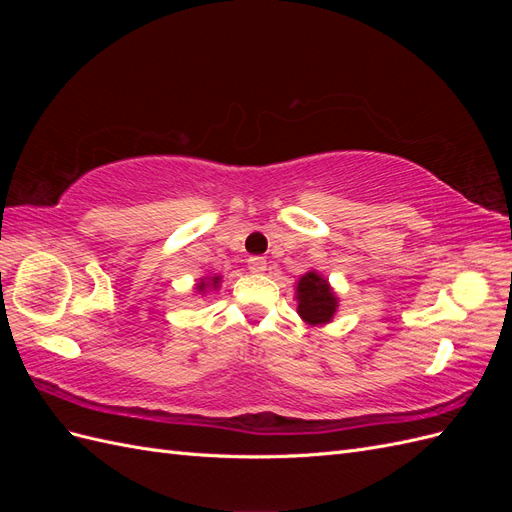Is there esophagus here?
<instances>
[{"instance_id":"obj_1","label":"esophagus","mask_w":512,"mask_h":512,"mask_svg":"<svg viewBox=\"0 0 512 512\" xmlns=\"http://www.w3.org/2000/svg\"><path fill=\"white\" fill-rule=\"evenodd\" d=\"M247 269H250L252 273H262L267 269V260L262 256H250L247 258Z\"/></svg>"}]
</instances>
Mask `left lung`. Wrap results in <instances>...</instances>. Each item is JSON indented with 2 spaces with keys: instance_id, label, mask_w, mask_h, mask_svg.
<instances>
[{
  "instance_id": "obj_1",
  "label": "left lung",
  "mask_w": 512,
  "mask_h": 512,
  "mask_svg": "<svg viewBox=\"0 0 512 512\" xmlns=\"http://www.w3.org/2000/svg\"><path fill=\"white\" fill-rule=\"evenodd\" d=\"M297 301L299 316L307 324H312V327H322V324L331 322L337 312V297L333 288L316 271H309L299 277Z\"/></svg>"
}]
</instances>
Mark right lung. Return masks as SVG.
Masks as SVG:
<instances>
[{
	"mask_svg": "<svg viewBox=\"0 0 512 512\" xmlns=\"http://www.w3.org/2000/svg\"><path fill=\"white\" fill-rule=\"evenodd\" d=\"M222 282V277L220 275H213V277H203V280H200L198 284H196V290L198 292H205V290H209V288H213V290H218V284Z\"/></svg>",
	"mask_w": 512,
	"mask_h": 512,
	"instance_id": "1",
	"label": "right lung"
}]
</instances>
